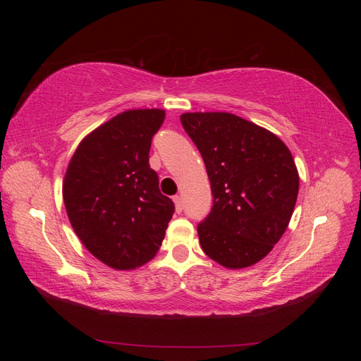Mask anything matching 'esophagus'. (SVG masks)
I'll use <instances>...</instances> for the list:
<instances>
[{
    "label": "esophagus",
    "instance_id": "esophagus-1",
    "mask_svg": "<svg viewBox=\"0 0 361 361\" xmlns=\"http://www.w3.org/2000/svg\"><path fill=\"white\" fill-rule=\"evenodd\" d=\"M173 202H174V206H176V212L180 214L182 209H183V202H182V199H180V195H174Z\"/></svg>",
    "mask_w": 361,
    "mask_h": 361
}]
</instances>
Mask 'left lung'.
Returning a JSON list of instances; mask_svg holds the SVG:
<instances>
[{"label": "left lung", "mask_w": 361, "mask_h": 361, "mask_svg": "<svg viewBox=\"0 0 361 361\" xmlns=\"http://www.w3.org/2000/svg\"><path fill=\"white\" fill-rule=\"evenodd\" d=\"M180 123L204 161L212 209L197 226L216 264L241 269L264 259L285 233L300 188L283 141L231 113H185Z\"/></svg>", "instance_id": "1"}]
</instances>
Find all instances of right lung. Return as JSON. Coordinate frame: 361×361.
Listing matches in <instances>:
<instances>
[{
	"instance_id": "obj_1",
	"label": "right lung",
	"mask_w": 361,
	"mask_h": 361,
	"mask_svg": "<svg viewBox=\"0 0 361 361\" xmlns=\"http://www.w3.org/2000/svg\"><path fill=\"white\" fill-rule=\"evenodd\" d=\"M164 118L158 108L117 114L81 141L64 174L63 200L76 236L114 269L154 257L174 212L149 166Z\"/></svg>"
}]
</instances>
